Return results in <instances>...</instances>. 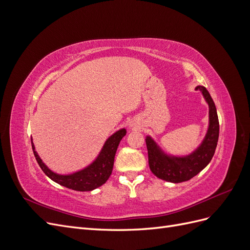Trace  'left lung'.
<instances>
[{
    "label": "left lung",
    "mask_w": 250,
    "mask_h": 250,
    "mask_svg": "<svg viewBox=\"0 0 250 250\" xmlns=\"http://www.w3.org/2000/svg\"><path fill=\"white\" fill-rule=\"evenodd\" d=\"M195 89L200 90L208 104V128L197 149L185 156L170 155L166 153L152 138L149 135L146 137L150 170L156 177L169 183H183L197 175L209 164L217 147L219 120L215 103L206 87L198 85Z\"/></svg>",
    "instance_id": "8db88e82"
}]
</instances>
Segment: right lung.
Instances as JSON below:
<instances>
[{
	"label": "right lung",
	"instance_id": "1",
	"mask_svg": "<svg viewBox=\"0 0 250 250\" xmlns=\"http://www.w3.org/2000/svg\"><path fill=\"white\" fill-rule=\"evenodd\" d=\"M125 134V128H122V129H120L117 132L111 134L106 140V142L104 143L100 153L98 154L96 160L92 164L88 165L87 167L83 168L82 170L71 174H58L50 170L46 166V164L42 162L39 153L35 151L32 139L31 144L33 153L37 163H39L40 167L42 168L43 173L46 174L50 179L67 188H72V190L80 192H87L93 191L95 188L101 187L102 185L106 183V180L109 178L112 172L113 162H115V155L117 152L118 146Z\"/></svg>",
	"mask_w": 250,
	"mask_h": 250
}]
</instances>
